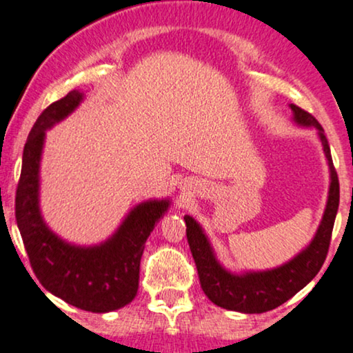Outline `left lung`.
I'll list each match as a JSON object with an SVG mask.
<instances>
[{"mask_svg":"<svg viewBox=\"0 0 353 353\" xmlns=\"http://www.w3.org/2000/svg\"><path fill=\"white\" fill-rule=\"evenodd\" d=\"M288 107L294 113L292 121L295 125L316 131L319 141H321L323 152L326 155L329 167V191L323 219L310 243L287 263L272 269H264V271L233 272L222 266L221 261L217 259L216 251L210 245L204 228L191 216H185L186 238L191 254L194 258L196 269H198L201 287H203L205 296L221 308L246 314L266 313V311L277 308L287 300H290L305 285H308L326 259L334 221H336L339 209L337 173L334 170L326 134L316 118L294 103H290Z\"/></svg>","mask_w":353,"mask_h":353,"instance_id":"1","label":"left lung"}]
</instances>
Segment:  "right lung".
Here are the masks:
<instances>
[{
  "label": "right lung",
  "instance_id": "add662e5",
  "mask_svg": "<svg viewBox=\"0 0 353 353\" xmlns=\"http://www.w3.org/2000/svg\"><path fill=\"white\" fill-rule=\"evenodd\" d=\"M84 92L71 90L37 118L22 154L16 193V221L37 279L50 294L76 308L108 313L131 303L139 287V264L145 240L170 208V199L134 205L112 236L81 246L58 236L40 210V162L47 131L79 107Z\"/></svg>",
  "mask_w": 353,
  "mask_h": 353
}]
</instances>
